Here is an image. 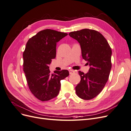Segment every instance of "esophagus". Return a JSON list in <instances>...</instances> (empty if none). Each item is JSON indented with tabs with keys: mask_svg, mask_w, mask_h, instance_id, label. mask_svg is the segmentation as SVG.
<instances>
[{
	"mask_svg": "<svg viewBox=\"0 0 131 131\" xmlns=\"http://www.w3.org/2000/svg\"><path fill=\"white\" fill-rule=\"evenodd\" d=\"M75 73V71L73 70H69V74H72Z\"/></svg>",
	"mask_w": 131,
	"mask_h": 131,
	"instance_id": "obj_1",
	"label": "esophagus"
}]
</instances>
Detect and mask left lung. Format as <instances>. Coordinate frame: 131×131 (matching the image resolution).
<instances>
[{
    "label": "left lung",
    "mask_w": 131,
    "mask_h": 131,
    "mask_svg": "<svg viewBox=\"0 0 131 131\" xmlns=\"http://www.w3.org/2000/svg\"><path fill=\"white\" fill-rule=\"evenodd\" d=\"M69 35L80 43L82 58L90 66L88 73L79 71L81 80L75 88L76 93L82 100H90L100 93L108 80L112 49L103 35L96 30L84 29Z\"/></svg>",
    "instance_id": "left-lung-1"
}]
</instances>
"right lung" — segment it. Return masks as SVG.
<instances>
[{
  "instance_id": "obj_1",
  "label": "right lung",
  "mask_w": 131,
  "mask_h": 131,
  "mask_svg": "<svg viewBox=\"0 0 131 131\" xmlns=\"http://www.w3.org/2000/svg\"><path fill=\"white\" fill-rule=\"evenodd\" d=\"M68 35L52 29L40 31L30 38L23 54V71L31 92L41 101L57 96L61 80L69 76L68 70L51 74L49 65L56 57L57 42Z\"/></svg>"
}]
</instances>
